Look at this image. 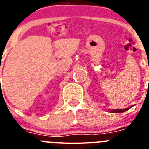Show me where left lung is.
<instances>
[{"instance_id": "1", "label": "left lung", "mask_w": 149, "mask_h": 149, "mask_svg": "<svg viewBox=\"0 0 149 149\" xmlns=\"http://www.w3.org/2000/svg\"><path fill=\"white\" fill-rule=\"evenodd\" d=\"M130 108H131V107H129V108H126V109H112V110H111L110 112H112V113H120V112H125V111H127Z\"/></svg>"}]
</instances>
